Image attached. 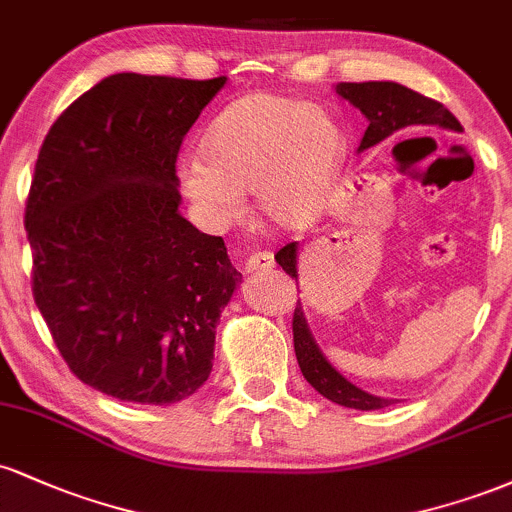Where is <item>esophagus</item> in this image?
<instances>
[{"instance_id":"1","label":"esophagus","mask_w":512,"mask_h":512,"mask_svg":"<svg viewBox=\"0 0 512 512\" xmlns=\"http://www.w3.org/2000/svg\"><path fill=\"white\" fill-rule=\"evenodd\" d=\"M272 267H274V255H272V252H267V250L252 252L248 260H245V272H248V274L269 272Z\"/></svg>"}]
</instances>
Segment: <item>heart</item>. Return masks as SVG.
Returning <instances> with one entry per match:
<instances>
[{
	"instance_id": "heart-1",
	"label": "heart",
	"mask_w": 512,
	"mask_h": 512,
	"mask_svg": "<svg viewBox=\"0 0 512 512\" xmlns=\"http://www.w3.org/2000/svg\"><path fill=\"white\" fill-rule=\"evenodd\" d=\"M344 163L342 129L320 105L272 91L238 98L202 137V158L182 163L187 197L211 219L233 221L240 192L281 228H303L325 209Z\"/></svg>"
}]
</instances>
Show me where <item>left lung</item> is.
<instances>
[{
	"label": "left lung",
	"mask_w": 512,
	"mask_h": 512,
	"mask_svg": "<svg viewBox=\"0 0 512 512\" xmlns=\"http://www.w3.org/2000/svg\"><path fill=\"white\" fill-rule=\"evenodd\" d=\"M337 93L344 101H349L354 108L361 110L368 120V129L363 134L358 151H366L370 146L385 142V139L395 137L404 129L436 127L450 129V132H462L457 117L443 103L421 96V93L411 91V88L402 84H395V81H363V84H346L344 81V84H337ZM274 260L279 262V267L291 279H298V243L284 245V248L276 252ZM293 349H296L298 366H301L305 380L322 397L330 399V402L361 411L383 409L387 404L395 402V399L370 395V392L349 383L327 361L308 330L301 301H298L296 313H293Z\"/></svg>",
	"instance_id": "1"
}]
</instances>
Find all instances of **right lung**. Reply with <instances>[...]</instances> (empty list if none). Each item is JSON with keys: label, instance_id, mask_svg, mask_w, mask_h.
I'll return each mask as SVG.
<instances>
[{"label": "right lung", "instance_id": "1", "mask_svg": "<svg viewBox=\"0 0 512 512\" xmlns=\"http://www.w3.org/2000/svg\"><path fill=\"white\" fill-rule=\"evenodd\" d=\"M223 84L108 76L57 117L35 161V305L76 378L122 402L173 404L207 383L243 279L223 238L178 211L180 144Z\"/></svg>", "mask_w": 512, "mask_h": 512}]
</instances>
